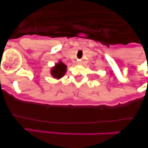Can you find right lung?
<instances>
[{"instance_id":"1","label":"right lung","mask_w":148,"mask_h":148,"mask_svg":"<svg viewBox=\"0 0 148 148\" xmlns=\"http://www.w3.org/2000/svg\"><path fill=\"white\" fill-rule=\"evenodd\" d=\"M66 66L62 62V61H59L58 64H56L55 66H53L51 70L50 73L51 75H53L55 78L59 79V78H62L64 74L66 73Z\"/></svg>"}]
</instances>
